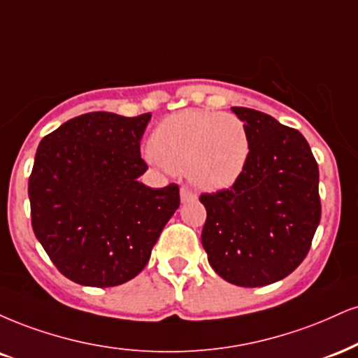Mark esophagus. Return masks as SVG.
Instances as JSON below:
<instances>
[{
    "instance_id": "1",
    "label": "esophagus",
    "mask_w": 358,
    "mask_h": 358,
    "mask_svg": "<svg viewBox=\"0 0 358 358\" xmlns=\"http://www.w3.org/2000/svg\"><path fill=\"white\" fill-rule=\"evenodd\" d=\"M180 198H182V203H187V201L196 200V193H193L190 188L182 187L180 188Z\"/></svg>"
}]
</instances>
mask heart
<instances>
[{"instance_id":"obj_1","label":"heart","mask_w":358,"mask_h":358,"mask_svg":"<svg viewBox=\"0 0 358 358\" xmlns=\"http://www.w3.org/2000/svg\"><path fill=\"white\" fill-rule=\"evenodd\" d=\"M150 158L170 171H187L203 190H223L242 176L250 158V140L242 120L218 111L187 110L155 128Z\"/></svg>"}]
</instances>
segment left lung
I'll return each mask as SVG.
<instances>
[{
  "label": "left lung",
  "instance_id": "left-lung-1",
  "mask_svg": "<svg viewBox=\"0 0 358 358\" xmlns=\"http://www.w3.org/2000/svg\"><path fill=\"white\" fill-rule=\"evenodd\" d=\"M231 111L247 128L250 158L234 187L200 196L201 245L223 280L264 287L307 257L322 213L318 165L299 130L252 108Z\"/></svg>",
  "mask_w": 358,
  "mask_h": 358
}]
</instances>
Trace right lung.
I'll return each mask as SVG.
<instances>
[{
  "label": "right lung",
  "instance_id": "1",
  "mask_svg": "<svg viewBox=\"0 0 358 358\" xmlns=\"http://www.w3.org/2000/svg\"><path fill=\"white\" fill-rule=\"evenodd\" d=\"M150 120L93 111L40 141L28 182L33 231L75 283L105 288L136 277L180 206L178 185L138 182L148 170L140 141Z\"/></svg>",
  "mask_w": 358,
  "mask_h": 358
}]
</instances>
